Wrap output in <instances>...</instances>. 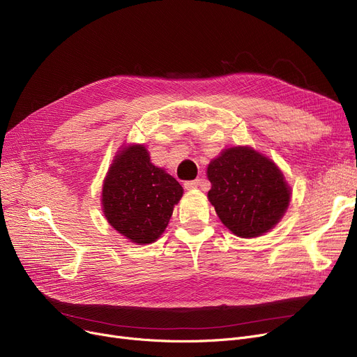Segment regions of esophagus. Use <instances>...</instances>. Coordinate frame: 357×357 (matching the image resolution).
<instances>
[{
    "mask_svg": "<svg viewBox=\"0 0 357 357\" xmlns=\"http://www.w3.org/2000/svg\"><path fill=\"white\" fill-rule=\"evenodd\" d=\"M199 179H195V181H186L185 183H183V186H185V190H195V188H198L199 186Z\"/></svg>",
    "mask_w": 357,
    "mask_h": 357,
    "instance_id": "1",
    "label": "esophagus"
}]
</instances>
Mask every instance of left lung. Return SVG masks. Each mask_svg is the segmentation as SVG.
<instances>
[{
  "label": "left lung",
  "mask_w": 357,
  "mask_h": 357,
  "mask_svg": "<svg viewBox=\"0 0 357 357\" xmlns=\"http://www.w3.org/2000/svg\"><path fill=\"white\" fill-rule=\"evenodd\" d=\"M208 201L221 222L241 238L272 230L285 215L291 186L276 163L250 146L224 149L210 162Z\"/></svg>",
  "instance_id": "left-lung-1"
}]
</instances>
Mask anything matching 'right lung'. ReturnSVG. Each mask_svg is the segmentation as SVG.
<instances>
[{
	"label": "right lung",
	"instance_id": "1",
	"mask_svg": "<svg viewBox=\"0 0 357 357\" xmlns=\"http://www.w3.org/2000/svg\"><path fill=\"white\" fill-rule=\"evenodd\" d=\"M182 194L179 182L150 162L144 144H124L104 178L102 213L131 243L150 245L167 227Z\"/></svg>",
	"mask_w": 357,
	"mask_h": 357
}]
</instances>
